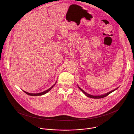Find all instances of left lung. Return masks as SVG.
I'll return each mask as SVG.
<instances>
[{
  "instance_id": "8db88e82",
  "label": "left lung",
  "mask_w": 134,
  "mask_h": 134,
  "mask_svg": "<svg viewBox=\"0 0 134 134\" xmlns=\"http://www.w3.org/2000/svg\"><path fill=\"white\" fill-rule=\"evenodd\" d=\"M78 86V85H77ZM78 88L79 89V90H80L86 96H88V97H90V98H103V97H106V96H108L109 94H110L111 93H112L113 92H114V91H115V90H116L117 89H118V88L119 87H118V88H116V89H115L114 90H112V91H110V92H108V93H105V94H103V95H100V96H93V95H91V94H88V93H87V92H86L85 91H84L82 89H81L78 86Z\"/></svg>"
}]
</instances>
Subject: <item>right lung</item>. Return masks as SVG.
<instances>
[{
  "label": "right lung",
  "instance_id": "1",
  "mask_svg": "<svg viewBox=\"0 0 134 134\" xmlns=\"http://www.w3.org/2000/svg\"><path fill=\"white\" fill-rule=\"evenodd\" d=\"M56 82H57V81L50 88H49L48 89H47V90H45V91H43V92H40V93H28V92H26V91H24L23 90V91L25 93H26L27 94H28V95H29V96H42V95H44V94H46V93H47L48 92H49L54 86H55V85H56Z\"/></svg>",
  "mask_w": 134,
  "mask_h": 134
}]
</instances>
